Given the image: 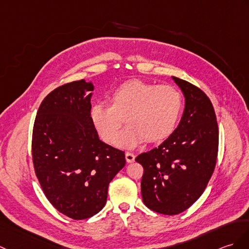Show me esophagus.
I'll list each match as a JSON object with an SVG mask.
<instances>
[{"mask_svg":"<svg viewBox=\"0 0 249 249\" xmlns=\"http://www.w3.org/2000/svg\"><path fill=\"white\" fill-rule=\"evenodd\" d=\"M125 158H126V161L128 163H131V162H134L135 161V158H136V156L132 154V153H126L125 154Z\"/></svg>","mask_w":249,"mask_h":249,"instance_id":"34e87169","label":"esophagus"}]
</instances>
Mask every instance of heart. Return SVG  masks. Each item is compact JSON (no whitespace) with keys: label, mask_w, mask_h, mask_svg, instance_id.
<instances>
[{"label":"heart","mask_w":249,"mask_h":249,"mask_svg":"<svg viewBox=\"0 0 249 249\" xmlns=\"http://www.w3.org/2000/svg\"><path fill=\"white\" fill-rule=\"evenodd\" d=\"M110 104H94L91 121L103 140L113 144L125 119L128 125L118 143L127 148L145 140L155 143L169 138L176 129L183 107L182 95L174 87L139 79L119 86L110 95Z\"/></svg>","instance_id":"1"}]
</instances>
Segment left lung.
<instances>
[{
	"label": "left lung",
	"instance_id": "obj_1",
	"mask_svg": "<svg viewBox=\"0 0 249 249\" xmlns=\"http://www.w3.org/2000/svg\"><path fill=\"white\" fill-rule=\"evenodd\" d=\"M184 96V110L174 132L136 158L144 173L143 203L165 215L181 213L197 200L214 171L218 128L214 109L203 91L172 76Z\"/></svg>",
	"mask_w": 249,
	"mask_h": 249
}]
</instances>
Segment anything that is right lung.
Instances as JSON below:
<instances>
[{"label":"right lung","instance_id":"obj_1","mask_svg":"<svg viewBox=\"0 0 249 249\" xmlns=\"http://www.w3.org/2000/svg\"><path fill=\"white\" fill-rule=\"evenodd\" d=\"M94 86L85 79L45 96L35 119L33 162L43 193L57 210L85 219L106 204L108 186L123 169L125 154L104 143L92 123Z\"/></svg>","mask_w":249,"mask_h":249}]
</instances>
